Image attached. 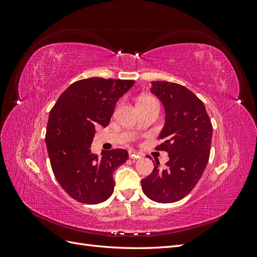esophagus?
I'll return each mask as SVG.
<instances>
[{
    "instance_id": "obj_1",
    "label": "esophagus",
    "mask_w": 257,
    "mask_h": 257,
    "mask_svg": "<svg viewBox=\"0 0 257 257\" xmlns=\"http://www.w3.org/2000/svg\"><path fill=\"white\" fill-rule=\"evenodd\" d=\"M128 155H130V159L131 160H137L139 158H142V154L141 153L136 152V151H133V150L128 151Z\"/></svg>"
}]
</instances>
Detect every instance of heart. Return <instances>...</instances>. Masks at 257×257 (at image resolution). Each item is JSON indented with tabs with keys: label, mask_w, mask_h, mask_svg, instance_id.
Segmentation results:
<instances>
[{
	"label": "heart",
	"mask_w": 257,
	"mask_h": 257,
	"mask_svg": "<svg viewBox=\"0 0 257 257\" xmlns=\"http://www.w3.org/2000/svg\"><path fill=\"white\" fill-rule=\"evenodd\" d=\"M142 98H148V97H142Z\"/></svg>",
	"instance_id": "heart-1"
}]
</instances>
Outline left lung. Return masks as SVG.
<instances>
[{
  "label": "left lung",
  "instance_id": "obj_1",
  "mask_svg": "<svg viewBox=\"0 0 257 257\" xmlns=\"http://www.w3.org/2000/svg\"><path fill=\"white\" fill-rule=\"evenodd\" d=\"M152 94L164 106L165 123L159 150L168 152L166 168L154 163L153 172L142 180L145 195L161 204L185 197L203 176L209 161L212 124L204 103L188 88L168 81H152Z\"/></svg>",
  "mask_w": 257,
  "mask_h": 257
}]
</instances>
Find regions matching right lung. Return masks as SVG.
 I'll return each mask as SVG.
<instances>
[{
    "label": "right lung",
    "instance_id": "add662e5",
    "mask_svg": "<svg viewBox=\"0 0 257 257\" xmlns=\"http://www.w3.org/2000/svg\"><path fill=\"white\" fill-rule=\"evenodd\" d=\"M134 80H78L62 93L49 113L46 146L54 177L69 196L82 204L95 205L111 196L113 172L126 162L123 149L91 151L95 126L109 124L118 99Z\"/></svg>",
    "mask_w": 257,
    "mask_h": 257
}]
</instances>
